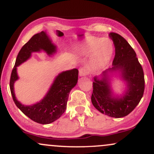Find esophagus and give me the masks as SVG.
Returning <instances> with one entry per match:
<instances>
[{"label":"esophagus","mask_w":154,"mask_h":154,"mask_svg":"<svg viewBox=\"0 0 154 154\" xmlns=\"http://www.w3.org/2000/svg\"><path fill=\"white\" fill-rule=\"evenodd\" d=\"M79 75L80 77H85L88 75V70L86 67H82L79 70Z\"/></svg>","instance_id":"34e87169"}]
</instances>
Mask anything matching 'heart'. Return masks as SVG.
Here are the masks:
<instances>
[{"mask_svg": "<svg viewBox=\"0 0 154 154\" xmlns=\"http://www.w3.org/2000/svg\"><path fill=\"white\" fill-rule=\"evenodd\" d=\"M79 49L84 54L92 56L95 65L101 67L109 62L112 56L113 43L108 38L89 37Z\"/></svg>", "mask_w": 154, "mask_h": 154, "instance_id": "obj_1", "label": "heart"}]
</instances>
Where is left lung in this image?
Masks as SVG:
<instances>
[{
  "mask_svg": "<svg viewBox=\"0 0 154 154\" xmlns=\"http://www.w3.org/2000/svg\"><path fill=\"white\" fill-rule=\"evenodd\" d=\"M109 36L115 47L113 66L103 72L101 79L94 77L91 101L102 114L121 118L131 113L140 101L145 90L144 73L135 51L128 41L115 32H110ZM116 70L122 72L123 79L128 83V91L119 99L112 97L106 75L108 71Z\"/></svg>",
  "mask_w": 154,
  "mask_h": 154,
  "instance_id": "left-lung-1",
  "label": "left lung"
}]
</instances>
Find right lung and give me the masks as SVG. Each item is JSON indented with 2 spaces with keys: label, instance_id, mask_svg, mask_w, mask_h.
Masks as SVG:
<instances>
[{
  "label": "right lung",
  "instance_id": "right-lung-1",
  "mask_svg": "<svg viewBox=\"0 0 154 154\" xmlns=\"http://www.w3.org/2000/svg\"><path fill=\"white\" fill-rule=\"evenodd\" d=\"M56 48L45 32L33 35L19 52L11 75L10 90L16 106L29 119L43 125L50 124L58 119L66 110L69 94L77 82L78 70L74 69L59 74L45 98L32 106H24L16 99L14 83L19 78L17 66L29 59L32 53L43 50L51 55L56 52Z\"/></svg>",
  "mask_w": 154,
  "mask_h": 154
}]
</instances>
